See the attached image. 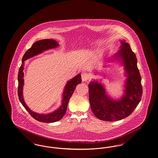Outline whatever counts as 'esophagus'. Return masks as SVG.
Wrapping results in <instances>:
<instances>
[{"instance_id":"1","label":"esophagus","mask_w":158,"mask_h":158,"mask_svg":"<svg viewBox=\"0 0 158 158\" xmlns=\"http://www.w3.org/2000/svg\"><path fill=\"white\" fill-rule=\"evenodd\" d=\"M81 76H82V80L83 82H86L90 79V75L88 73H86V72L82 73Z\"/></svg>"}]
</instances>
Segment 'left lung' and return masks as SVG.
<instances>
[{
  "mask_svg": "<svg viewBox=\"0 0 158 158\" xmlns=\"http://www.w3.org/2000/svg\"><path fill=\"white\" fill-rule=\"evenodd\" d=\"M120 42V49L114 58L122 60L127 77L122 98L118 101L110 98L100 82L91 81L88 85L89 99L93 113L98 119L108 122L120 120L129 116L137 107L142 96L141 76L136 55L125 40Z\"/></svg>",
  "mask_w": 158,
  "mask_h": 158,
  "instance_id": "obj_1",
  "label": "left lung"
}]
</instances>
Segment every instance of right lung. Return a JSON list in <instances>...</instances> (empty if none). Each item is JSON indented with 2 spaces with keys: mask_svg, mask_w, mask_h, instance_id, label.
Wrapping results in <instances>:
<instances>
[{
  "mask_svg": "<svg viewBox=\"0 0 158 158\" xmlns=\"http://www.w3.org/2000/svg\"><path fill=\"white\" fill-rule=\"evenodd\" d=\"M59 46L56 41L53 39H43L36 42L32 44V47L26 51L22 57V64H21L18 73V96L19 99L23 107L35 119L41 122L52 123L60 120L66 112L68 105L69 101L70 98L73 94L76 86L82 82L81 75L78 74L75 76L69 81L67 82L63 93L62 104L61 106L57 109L56 110L49 114H39L33 112L26 105L23 97V72L24 62L26 60L35 56L38 54L42 53L46 50L56 48Z\"/></svg>",
  "mask_w": 158,
  "mask_h": 158,
  "instance_id": "right-lung-1",
  "label": "right lung"
}]
</instances>
